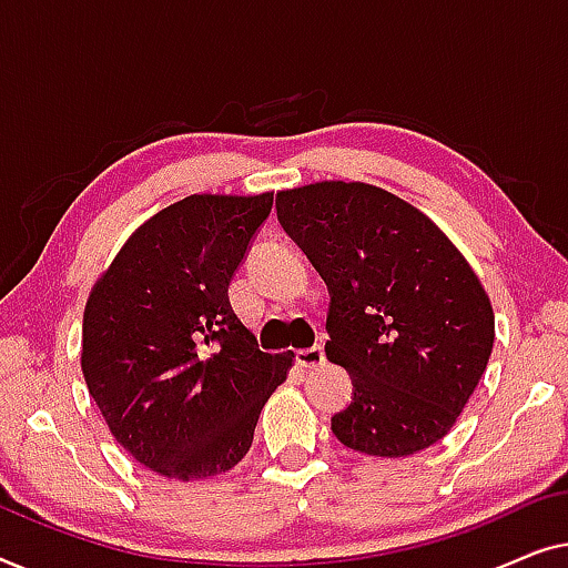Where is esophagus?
I'll return each instance as SVG.
<instances>
[{
  "mask_svg": "<svg viewBox=\"0 0 568 568\" xmlns=\"http://www.w3.org/2000/svg\"><path fill=\"white\" fill-rule=\"evenodd\" d=\"M324 361H326V355H324L322 345L298 349V353H295V363H298L301 367H318V365H324Z\"/></svg>",
  "mask_w": 568,
  "mask_h": 568,
  "instance_id": "34e87169",
  "label": "esophagus"
}]
</instances>
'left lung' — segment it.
<instances>
[{"instance_id":"left-lung-1","label":"left lung","mask_w":568,"mask_h":568,"mask_svg":"<svg viewBox=\"0 0 568 568\" xmlns=\"http://www.w3.org/2000/svg\"><path fill=\"white\" fill-rule=\"evenodd\" d=\"M275 207L329 287L326 357L353 378L337 440L381 458L443 440L494 345L489 295L463 254L425 213L363 182L287 190Z\"/></svg>"}]
</instances>
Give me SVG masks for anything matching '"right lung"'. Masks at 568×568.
<instances>
[{"label": "right lung", "mask_w": 568, "mask_h": 568, "mask_svg": "<svg viewBox=\"0 0 568 568\" xmlns=\"http://www.w3.org/2000/svg\"><path fill=\"white\" fill-rule=\"evenodd\" d=\"M273 195H190L143 223L87 301L82 373L110 433L166 478H207L250 453L293 353H262L229 285Z\"/></svg>", "instance_id": "1"}]
</instances>
